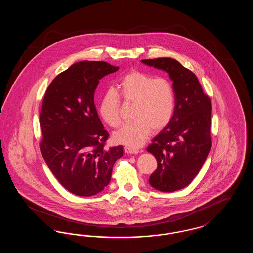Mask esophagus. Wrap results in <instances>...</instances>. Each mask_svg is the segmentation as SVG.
<instances>
[{
    "mask_svg": "<svg viewBox=\"0 0 253 253\" xmlns=\"http://www.w3.org/2000/svg\"><path fill=\"white\" fill-rule=\"evenodd\" d=\"M124 151H125V153H127V154H133V155L139 153V151H138L137 149H134V148H132V147H125Z\"/></svg>",
    "mask_w": 253,
    "mask_h": 253,
    "instance_id": "obj_1",
    "label": "esophagus"
}]
</instances>
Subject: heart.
Instances as JSON below:
<instances>
[{"instance_id":"1","label":"heart","mask_w":253,"mask_h":253,"mask_svg":"<svg viewBox=\"0 0 253 253\" xmlns=\"http://www.w3.org/2000/svg\"><path fill=\"white\" fill-rule=\"evenodd\" d=\"M117 92L106 91L100 98L98 112L103 121L116 128L121 123V96L132 103V122L122 125L114 133L116 142L136 148L143 144L151 130L164 129L171 120L175 106L172 85L165 78L131 71L121 78Z\"/></svg>"}]
</instances>
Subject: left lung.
<instances>
[{"label":"left lung","instance_id":"1","mask_svg":"<svg viewBox=\"0 0 253 253\" xmlns=\"http://www.w3.org/2000/svg\"><path fill=\"white\" fill-rule=\"evenodd\" d=\"M141 61L168 73L175 96L171 120L147 148L157 161L149 183L160 192L178 191L197 175L211 148V102L197 77L177 60L158 58Z\"/></svg>","mask_w":253,"mask_h":253}]
</instances>
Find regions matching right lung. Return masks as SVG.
I'll return each instance as SVG.
<instances>
[{
	"label": "right lung",
	"mask_w": 253,
	"mask_h": 253,
	"mask_svg": "<svg viewBox=\"0 0 253 253\" xmlns=\"http://www.w3.org/2000/svg\"><path fill=\"white\" fill-rule=\"evenodd\" d=\"M119 66L83 60L59 74L45 92L40 113L42 156L70 193L92 196L108 185L123 147L105 148L109 133L94 102L99 80Z\"/></svg>",
	"instance_id": "add662e5"
}]
</instances>
